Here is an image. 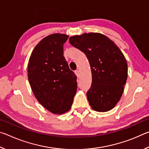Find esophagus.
I'll list each match as a JSON object with an SVG mask.
<instances>
[{
  "mask_svg": "<svg viewBox=\"0 0 149 149\" xmlns=\"http://www.w3.org/2000/svg\"><path fill=\"white\" fill-rule=\"evenodd\" d=\"M75 75H77V77H79V70H76V71H75Z\"/></svg>",
  "mask_w": 149,
  "mask_h": 149,
  "instance_id": "obj_1",
  "label": "esophagus"
}]
</instances>
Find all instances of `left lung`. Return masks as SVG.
<instances>
[{
	"mask_svg": "<svg viewBox=\"0 0 149 149\" xmlns=\"http://www.w3.org/2000/svg\"><path fill=\"white\" fill-rule=\"evenodd\" d=\"M72 46L86 55L92 74L87 93L93 110L107 112L119 101L127 77V64L119 48L101 33H89L69 39Z\"/></svg>",
	"mask_w": 149,
	"mask_h": 149,
	"instance_id": "obj_1",
	"label": "left lung"
}]
</instances>
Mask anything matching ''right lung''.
Returning <instances> with one entry per match:
<instances>
[{
	"label": "right lung",
	"instance_id": "right-lung-1",
	"mask_svg": "<svg viewBox=\"0 0 149 149\" xmlns=\"http://www.w3.org/2000/svg\"><path fill=\"white\" fill-rule=\"evenodd\" d=\"M68 37L54 33L45 37L33 50L27 65V76L35 97L53 114L68 112L77 91V77L63 54Z\"/></svg>",
	"mask_w": 149,
	"mask_h": 149
}]
</instances>
